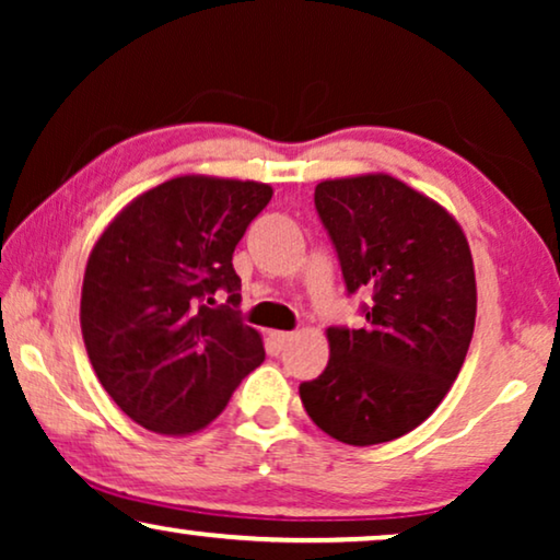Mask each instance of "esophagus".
I'll return each instance as SVG.
<instances>
[{"mask_svg":"<svg viewBox=\"0 0 560 560\" xmlns=\"http://www.w3.org/2000/svg\"><path fill=\"white\" fill-rule=\"evenodd\" d=\"M293 336H295V334H290V331H270V343H272V349L282 351V349L288 347L290 341H293Z\"/></svg>","mask_w":560,"mask_h":560,"instance_id":"esophagus-1","label":"esophagus"}]
</instances>
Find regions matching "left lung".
I'll return each mask as SVG.
<instances>
[{"mask_svg": "<svg viewBox=\"0 0 560 560\" xmlns=\"http://www.w3.org/2000/svg\"><path fill=\"white\" fill-rule=\"evenodd\" d=\"M349 293L372 290L364 328H326L328 364L303 382L313 423L349 446L400 439L439 408L462 372L477 278L454 213L387 173L316 186Z\"/></svg>", "mask_w": 560, "mask_h": 560, "instance_id": "8db88e82", "label": "left lung"}]
</instances>
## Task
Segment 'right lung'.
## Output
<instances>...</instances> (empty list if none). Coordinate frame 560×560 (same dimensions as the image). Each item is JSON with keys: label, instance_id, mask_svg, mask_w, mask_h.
<instances>
[{"label": "right lung", "instance_id": "1", "mask_svg": "<svg viewBox=\"0 0 560 560\" xmlns=\"http://www.w3.org/2000/svg\"><path fill=\"white\" fill-rule=\"evenodd\" d=\"M270 198L267 183L178 175L132 198L91 249L83 343L112 400L148 431H203L262 364V336L234 311L232 255ZM217 289L230 305L209 310Z\"/></svg>", "mask_w": 560, "mask_h": 560}]
</instances>
